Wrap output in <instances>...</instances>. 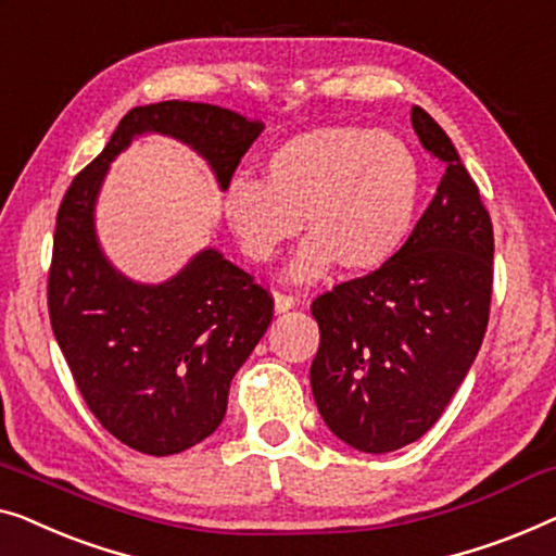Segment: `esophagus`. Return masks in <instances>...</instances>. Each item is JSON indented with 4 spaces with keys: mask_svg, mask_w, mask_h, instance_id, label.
Here are the masks:
<instances>
[{
    "mask_svg": "<svg viewBox=\"0 0 556 556\" xmlns=\"http://www.w3.org/2000/svg\"><path fill=\"white\" fill-rule=\"evenodd\" d=\"M294 307H300V300H296V296H292V294H277L275 296V312H277V315H285V312L294 309Z\"/></svg>",
    "mask_w": 556,
    "mask_h": 556,
    "instance_id": "obj_1",
    "label": "esophagus"
}]
</instances>
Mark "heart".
Wrapping results in <instances>:
<instances>
[{
	"mask_svg": "<svg viewBox=\"0 0 556 556\" xmlns=\"http://www.w3.org/2000/svg\"><path fill=\"white\" fill-rule=\"evenodd\" d=\"M424 197V166L408 140L363 125H319L264 155L262 184L233 176L222 211L241 252L275 262L304 226L312 237L287 269L294 285L319 281L334 264L375 271L401 252Z\"/></svg>",
	"mask_w": 556,
	"mask_h": 556,
	"instance_id": "heart-1",
	"label": "heart"
}]
</instances>
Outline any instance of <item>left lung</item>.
Here are the masks:
<instances>
[{"label": "left lung", "instance_id": "8db88e82", "mask_svg": "<svg viewBox=\"0 0 556 556\" xmlns=\"http://www.w3.org/2000/svg\"><path fill=\"white\" fill-rule=\"evenodd\" d=\"M410 123L445 161L433 201L393 260L312 302V395L327 428L363 453L403 448L441 418L489 325V211L441 125L418 105Z\"/></svg>", "mask_w": 556, "mask_h": 556}]
</instances>
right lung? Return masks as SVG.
<instances>
[{"mask_svg":"<svg viewBox=\"0 0 556 556\" xmlns=\"http://www.w3.org/2000/svg\"><path fill=\"white\" fill-rule=\"evenodd\" d=\"M166 136L231 181L262 125L208 103L132 108L75 176L54 226L50 323L80 393L108 433L148 456L181 453L222 426L233 375L271 323V296L214 247L148 285L108 260L96 206L111 163L140 136Z\"/></svg>","mask_w":556,"mask_h":556,"instance_id":"right-lung-1","label":"right lung"}]
</instances>
